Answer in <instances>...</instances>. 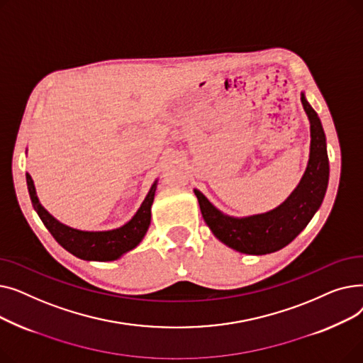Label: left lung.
I'll use <instances>...</instances> for the list:
<instances>
[{
  "label": "left lung",
  "instance_id": "obj_1",
  "mask_svg": "<svg viewBox=\"0 0 363 363\" xmlns=\"http://www.w3.org/2000/svg\"><path fill=\"white\" fill-rule=\"evenodd\" d=\"M300 100L311 122V152L308 167L287 200L266 213L234 218L222 213L194 189L204 222L213 235L240 253L260 256L284 249L306 228L325 197L330 178L325 132L304 92Z\"/></svg>",
  "mask_w": 363,
  "mask_h": 363
}]
</instances>
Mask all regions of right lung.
Wrapping results in <instances>:
<instances>
[{"label":"right lung","mask_w":363,"mask_h":363,"mask_svg":"<svg viewBox=\"0 0 363 363\" xmlns=\"http://www.w3.org/2000/svg\"><path fill=\"white\" fill-rule=\"evenodd\" d=\"M26 182L32 206L38 216L41 218L47 230L51 233L54 240L59 242L65 250L82 260L95 262H111L122 257L125 253L135 249L143 241L151 220V204L155 201L157 188V179L151 185L147 197L132 216L129 222L116 230L110 231H81L76 228L67 226L50 215L43 204L38 200L36 189L29 174H26Z\"/></svg>","instance_id":"add662e5"}]
</instances>
